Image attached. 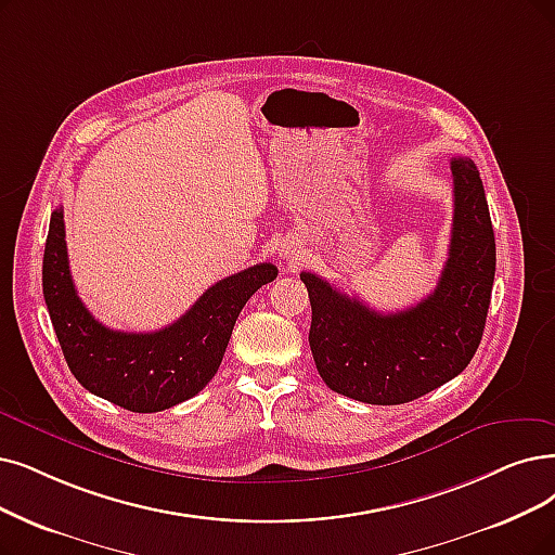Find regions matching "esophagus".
Wrapping results in <instances>:
<instances>
[{
    "label": "esophagus",
    "mask_w": 555,
    "mask_h": 555,
    "mask_svg": "<svg viewBox=\"0 0 555 555\" xmlns=\"http://www.w3.org/2000/svg\"><path fill=\"white\" fill-rule=\"evenodd\" d=\"M278 255H280V259H286L289 263H294L300 257V250H298V246H296L294 241H284L282 246H280V250H278Z\"/></svg>",
    "instance_id": "1"
}]
</instances>
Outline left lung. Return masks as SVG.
Instances as JSON below:
<instances>
[{"label": "left lung", "mask_w": 555, "mask_h": 555, "mask_svg": "<svg viewBox=\"0 0 555 555\" xmlns=\"http://www.w3.org/2000/svg\"><path fill=\"white\" fill-rule=\"evenodd\" d=\"M453 230L435 292L383 314L314 273H300L312 302V348L323 383L371 405H401L453 380L482 339L496 271V243L480 172L451 159Z\"/></svg>", "instance_id": "8db88e82"}]
</instances>
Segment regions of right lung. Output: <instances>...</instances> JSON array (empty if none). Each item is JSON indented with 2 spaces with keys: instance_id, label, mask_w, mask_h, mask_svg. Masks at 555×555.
I'll return each mask as SVG.
<instances>
[{
  "instance_id": "add662e5",
  "label": "right lung",
  "mask_w": 555,
  "mask_h": 555,
  "mask_svg": "<svg viewBox=\"0 0 555 555\" xmlns=\"http://www.w3.org/2000/svg\"><path fill=\"white\" fill-rule=\"evenodd\" d=\"M278 278L273 263L234 273L157 332H120L95 321L70 275L63 209H54L42 257V296L75 378L91 393L129 412H162L189 401L214 378L243 305Z\"/></svg>"
}]
</instances>
